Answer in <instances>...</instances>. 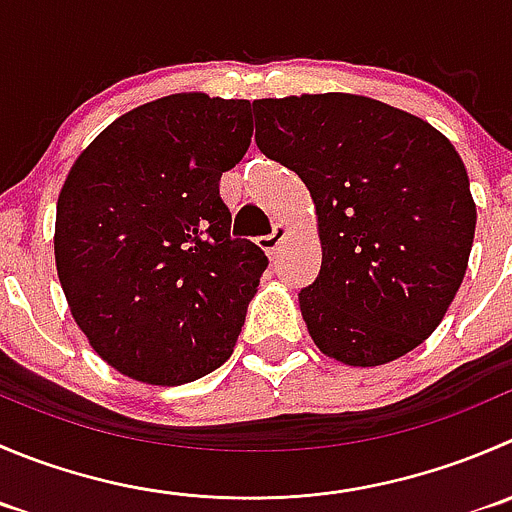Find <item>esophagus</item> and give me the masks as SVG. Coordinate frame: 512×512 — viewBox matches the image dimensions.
Returning <instances> with one entry per match:
<instances>
[{
  "label": "esophagus",
  "mask_w": 512,
  "mask_h": 512,
  "mask_svg": "<svg viewBox=\"0 0 512 512\" xmlns=\"http://www.w3.org/2000/svg\"><path fill=\"white\" fill-rule=\"evenodd\" d=\"M285 237H287V227L275 225V230H272L270 235H262L257 242H260V247L267 252V255H275L277 247L282 245V240H285Z\"/></svg>",
  "instance_id": "esophagus-1"
}]
</instances>
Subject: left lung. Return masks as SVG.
Listing matches in <instances>:
<instances>
[{"instance_id": "left-lung-1", "label": "left lung", "mask_w": 512, "mask_h": 512, "mask_svg": "<svg viewBox=\"0 0 512 512\" xmlns=\"http://www.w3.org/2000/svg\"><path fill=\"white\" fill-rule=\"evenodd\" d=\"M262 155L310 190L322 267L300 290L327 357L385 365L418 347L448 312L475 235L463 160L433 124L360 94L257 99Z\"/></svg>"}]
</instances>
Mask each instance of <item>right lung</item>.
<instances>
[{
  "mask_svg": "<svg viewBox=\"0 0 512 512\" xmlns=\"http://www.w3.org/2000/svg\"><path fill=\"white\" fill-rule=\"evenodd\" d=\"M250 140L247 99L170 94L114 119L69 170L57 275L79 330L122 375L182 385L232 355L267 267L230 235L220 197Z\"/></svg>",
  "mask_w": 512,
  "mask_h": 512,
  "instance_id": "right-lung-1",
  "label": "right lung"
}]
</instances>
